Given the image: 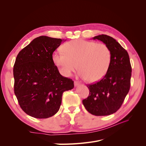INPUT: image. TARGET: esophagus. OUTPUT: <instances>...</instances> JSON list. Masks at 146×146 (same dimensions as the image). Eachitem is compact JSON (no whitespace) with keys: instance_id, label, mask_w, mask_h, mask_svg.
<instances>
[{"instance_id":"esophagus-1","label":"esophagus","mask_w":146,"mask_h":146,"mask_svg":"<svg viewBox=\"0 0 146 146\" xmlns=\"http://www.w3.org/2000/svg\"><path fill=\"white\" fill-rule=\"evenodd\" d=\"M74 85H75V86H77L78 85H80V83H78L77 81H75L74 82Z\"/></svg>"}]
</instances>
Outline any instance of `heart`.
I'll return each instance as SVG.
<instances>
[{
	"instance_id": "obj_1",
	"label": "heart",
	"mask_w": 146,
	"mask_h": 146,
	"mask_svg": "<svg viewBox=\"0 0 146 146\" xmlns=\"http://www.w3.org/2000/svg\"><path fill=\"white\" fill-rule=\"evenodd\" d=\"M62 50L55 52L52 60L65 77H70L78 68L80 77L97 82L106 76L111 64V50L104 43L76 39L65 43Z\"/></svg>"
}]
</instances>
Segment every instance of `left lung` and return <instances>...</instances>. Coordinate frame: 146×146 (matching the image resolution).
Here are the masks:
<instances>
[{"mask_svg": "<svg viewBox=\"0 0 146 146\" xmlns=\"http://www.w3.org/2000/svg\"><path fill=\"white\" fill-rule=\"evenodd\" d=\"M107 45L111 52V61L106 76L94 84L87 85L89 96L82 102L87 111L95 116H108L121 108L130 88L131 67L125 49L107 35L94 36Z\"/></svg>", "mask_w": 146, "mask_h": 146, "instance_id": "left-lung-1", "label": "left lung"}]
</instances>
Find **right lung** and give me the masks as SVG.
<instances>
[{"instance_id":"add662e5","label":"right lung","mask_w":146,"mask_h":146,"mask_svg":"<svg viewBox=\"0 0 146 146\" xmlns=\"http://www.w3.org/2000/svg\"><path fill=\"white\" fill-rule=\"evenodd\" d=\"M63 40L46 36L34 39L17 55L13 68L14 91L28 115L46 119L60 109L63 92L73 89L74 81L60 74L52 54Z\"/></svg>"}]
</instances>
